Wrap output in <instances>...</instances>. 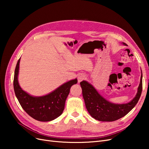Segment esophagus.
<instances>
[{"mask_svg": "<svg viewBox=\"0 0 149 149\" xmlns=\"http://www.w3.org/2000/svg\"><path fill=\"white\" fill-rule=\"evenodd\" d=\"M85 78H86V76H85L84 74H79V75L78 76V82L82 81H83V79H85Z\"/></svg>", "mask_w": 149, "mask_h": 149, "instance_id": "esophagus-1", "label": "esophagus"}]
</instances>
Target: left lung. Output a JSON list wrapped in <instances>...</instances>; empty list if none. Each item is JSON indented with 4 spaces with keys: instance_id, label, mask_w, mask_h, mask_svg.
Here are the masks:
<instances>
[{
    "instance_id": "8db88e82",
    "label": "left lung",
    "mask_w": 149,
    "mask_h": 149,
    "mask_svg": "<svg viewBox=\"0 0 149 149\" xmlns=\"http://www.w3.org/2000/svg\"><path fill=\"white\" fill-rule=\"evenodd\" d=\"M80 85L86 107L89 114L97 120L111 122L125 116L137 104L142 91V74L137 95L127 104H116L107 101L86 81L81 82Z\"/></svg>"
}]
</instances>
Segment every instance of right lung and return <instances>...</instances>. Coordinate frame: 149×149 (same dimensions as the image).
<instances>
[{"label": "right lung", "mask_w": 149, "mask_h": 149, "mask_svg": "<svg viewBox=\"0 0 149 149\" xmlns=\"http://www.w3.org/2000/svg\"><path fill=\"white\" fill-rule=\"evenodd\" d=\"M20 59L15 67L13 89L15 96L24 110L31 118L39 121H50L59 117L64 110L65 101L72 85L76 84V79L67 82L52 93L42 97H33L21 89L18 83Z\"/></svg>", "instance_id": "1"}]
</instances>
